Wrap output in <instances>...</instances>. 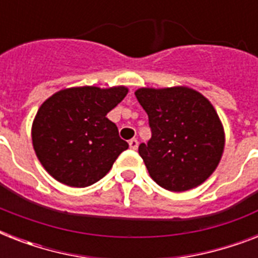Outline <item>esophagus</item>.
I'll use <instances>...</instances> for the list:
<instances>
[{
    "label": "esophagus",
    "mask_w": 258,
    "mask_h": 258,
    "mask_svg": "<svg viewBox=\"0 0 258 258\" xmlns=\"http://www.w3.org/2000/svg\"><path fill=\"white\" fill-rule=\"evenodd\" d=\"M128 145H130V149L131 150H137L138 149V145H139V142H138V139H131V141L128 142Z\"/></svg>",
    "instance_id": "obj_1"
}]
</instances>
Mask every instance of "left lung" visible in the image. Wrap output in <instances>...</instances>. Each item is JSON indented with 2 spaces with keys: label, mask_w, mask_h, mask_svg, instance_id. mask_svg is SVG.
<instances>
[{
  "label": "left lung",
  "mask_w": 258,
  "mask_h": 258,
  "mask_svg": "<svg viewBox=\"0 0 258 258\" xmlns=\"http://www.w3.org/2000/svg\"><path fill=\"white\" fill-rule=\"evenodd\" d=\"M149 115L151 139L139 145L150 176L170 191H186L208 179L220 163L225 135L210 101L186 87L135 92Z\"/></svg>",
  "instance_id": "8db88e82"
}]
</instances>
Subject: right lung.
Segmentation results:
<instances>
[{"instance_id":"1","label":"right lung","mask_w":258,"mask_h":258,"mask_svg":"<svg viewBox=\"0 0 258 258\" xmlns=\"http://www.w3.org/2000/svg\"><path fill=\"white\" fill-rule=\"evenodd\" d=\"M127 92L125 87H78L62 89L42 103L32 141L38 161L54 179L72 187L91 186L128 149L107 117Z\"/></svg>"}]
</instances>
